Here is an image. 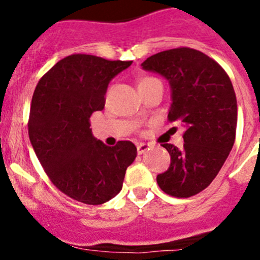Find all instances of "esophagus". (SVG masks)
Instances as JSON below:
<instances>
[{
    "instance_id": "obj_1",
    "label": "esophagus",
    "mask_w": 260,
    "mask_h": 260,
    "mask_svg": "<svg viewBox=\"0 0 260 260\" xmlns=\"http://www.w3.org/2000/svg\"><path fill=\"white\" fill-rule=\"evenodd\" d=\"M148 148H149V146L147 145V143H138V145H137V152H138V154L145 153V152H146Z\"/></svg>"
}]
</instances>
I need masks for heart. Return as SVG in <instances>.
Instances as JSON below:
<instances>
[{
    "instance_id": "obj_1",
    "label": "heart",
    "mask_w": 260,
    "mask_h": 260,
    "mask_svg": "<svg viewBox=\"0 0 260 260\" xmlns=\"http://www.w3.org/2000/svg\"><path fill=\"white\" fill-rule=\"evenodd\" d=\"M153 80H156V79H154V78H149V77L142 78V79L140 80V83H138V88H140V86H142V85H146V84L151 83V81H153Z\"/></svg>"
}]
</instances>
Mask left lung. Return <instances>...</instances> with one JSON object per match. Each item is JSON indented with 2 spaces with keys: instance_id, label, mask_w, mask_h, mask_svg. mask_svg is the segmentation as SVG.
<instances>
[{
  "instance_id": "1",
  "label": "left lung",
  "mask_w": 260,
  "mask_h": 260,
  "mask_svg": "<svg viewBox=\"0 0 260 260\" xmlns=\"http://www.w3.org/2000/svg\"><path fill=\"white\" fill-rule=\"evenodd\" d=\"M142 68L158 73L171 86L170 122L185 128L183 147L164 143L171 164L157 176L164 192L190 198L205 190L221 170L235 141L238 106L225 70L204 52L190 48L161 51Z\"/></svg>"
}]
</instances>
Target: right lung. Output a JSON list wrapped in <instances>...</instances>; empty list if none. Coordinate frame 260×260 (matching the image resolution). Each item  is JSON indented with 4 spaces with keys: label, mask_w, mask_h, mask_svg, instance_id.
I'll list each match as a JSON object with an SVG mask.
<instances>
[{
    "label": "right lung",
    "mask_w": 260,
    "mask_h": 260,
    "mask_svg": "<svg viewBox=\"0 0 260 260\" xmlns=\"http://www.w3.org/2000/svg\"><path fill=\"white\" fill-rule=\"evenodd\" d=\"M132 61L74 54L57 61L36 85L28 137L44 171L61 192L101 205L122 190L137 148L129 141L114 147L94 138L89 118L106 104L108 84Z\"/></svg>",
    "instance_id": "1"
}]
</instances>
